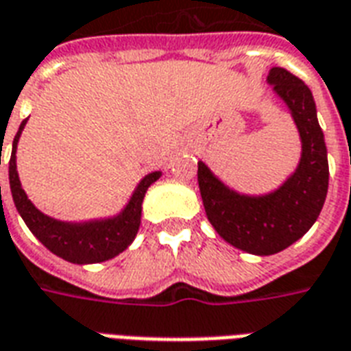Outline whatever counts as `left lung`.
<instances>
[{"label":"left lung","mask_w":351,"mask_h":351,"mask_svg":"<svg viewBox=\"0 0 351 351\" xmlns=\"http://www.w3.org/2000/svg\"><path fill=\"white\" fill-rule=\"evenodd\" d=\"M267 82L290 108L299 130L301 158L295 172L273 193L247 196L228 189L198 162V185L209 222L224 241L258 256L277 254L303 237L318 219L329 186L326 140L311 89L282 67L271 69Z\"/></svg>","instance_id":"1"}]
</instances>
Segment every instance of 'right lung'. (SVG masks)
Returning a JSON list of instances; mask_svg holds the SVG:
<instances>
[{
    "label": "right lung",
    "mask_w": 351,
    "mask_h": 351,
    "mask_svg": "<svg viewBox=\"0 0 351 351\" xmlns=\"http://www.w3.org/2000/svg\"><path fill=\"white\" fill-rule=\"evenodd\" d=\"M25 121L27 119L22 121L16 136H14V142H12L11 160H9V183H11L14 206H16L20 217L27 224V228L32 230V234L45 245L46 249L67 262L82 265V263H99L117 256L136 237L138 228H140V217H142V202H144V196L151 183H155L160 178V172L147 173L138 183L129 204L116 217L89 222L56 221L52 217L40 213L39 209L27 200V194L24 193L20 179H18L16 145L25 127Z\"/></svg>",
    "instance_id": "add662e5"
}]
</instances>
